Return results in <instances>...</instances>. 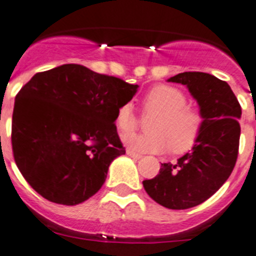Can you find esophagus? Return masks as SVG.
<instances>
[{
    "instance_id": "obj_1",
    "label": "esophagus",
    "mask_w": 256,
    "mask_h": 256,
    "mask_svg": "<svg viewBox=\"0 0 256 256\" xmlns=\"http://www.w3.org/2000/svg\"><path fill=\"white\" fill-rule=\"evenodd\" d=\"M126 155H128V156H130V158H133V159H141V158H142V155L136 154V152H132V150H126Z\"/></svg>"
}]
</instances>
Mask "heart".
Here are the masks:
<instances>
[{
	"label": "heart",
	"instance_id": "b5f03b06",
	"mask_svg": "<svg viewBox=\"0 0 256 256\" xmlns=\"http://www.w3.org/2000/svg\"><path fill=\"white\" fill-rule=\"evenodd\" d=\"M182 90L171 85H156L144 98L146 112L155 114L149 123L150 133L123 137L130 149L138 152H185L196 142L202 130L203 116L200 110L188 106ZM122 134H130L137 126L132 104L126 102L118 108L115 116Z\"/></svg>",
	"mask_w": 256,
	"mask_h": 256
}]
</instances>
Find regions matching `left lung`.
Here are the masks:
<instances>
[{
  "mask_svg": "<svg viewBox=\"0 0 256 256\" xmlns=\"http://www.w3.org/2000/svg\"><path fill=\"white\" fill-rule=\"evenodd\" d=\"M167 82L185 85L203 116L200 134L178 162L162 163L146 193L162 206L186 210L198 206L219 190L234 168L240 145L241 106L228 82L204 72H182Z\"/></svg>",
  "mask_w": 256,
  "mask_h": 256,
  "instance_id": "left-lung-1",
  "label": "left lung"
}]
</instances>
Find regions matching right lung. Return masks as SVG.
<instances>
[{"mask_svg": "<svg viewBox=\"0 0 256 256\" xmlns=\"http://www.w3.org/2000/svg\"><path fill=\"white\" fill-rule=\"evenodd\" d=\"M138 85L80 64L38 72L15 97L12 144L28 184L48 200L75 206L104 185L126 154L115 116Z\"/></svg>", "mask_w": 256, "mask_h": 256, "instance_id": "right-lung-1", "label": "right lung"}]
</instances>
